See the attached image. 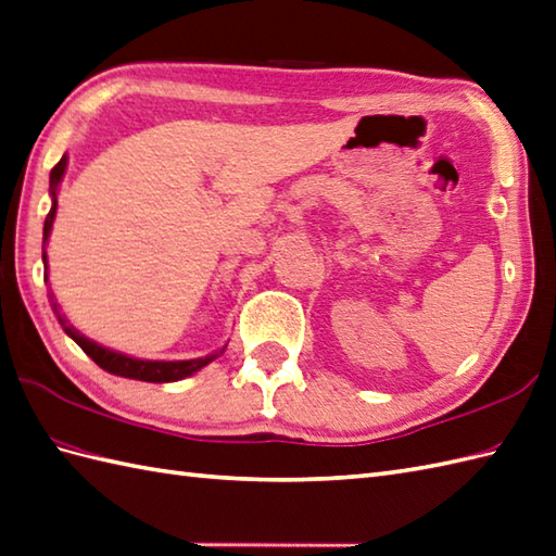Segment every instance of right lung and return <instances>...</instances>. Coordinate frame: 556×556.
<instances>
[{
	"label": "right lung",
	"instance_id": "obj_1",
	"mask_svg": "<svg viewBox=\"0 0 556 556\" xmlns=\"http://www.w3.org/2000/svg\"><path fill=\"white\" fill-rule=\"evenodd\" d=\"M67 160L65 155L56 162V167L51 169L49 174V193H51V210L45 219V242L49 240L51 233V224H53V216H56V188L63 179V172H65ZM42 260L47 262V252L42 254ZM59 314V311H56ZM63 330L73 337V340L83 346L85 354L99 365V368L119 375V377H129V380H139V382H176V380H184V377L198 372L200 368H205L207 363H212L219 354H212L205 358H193V361H141V358H131L125 354H117V351L111 349H103L97 342L87 340L85 334H79L73 325H67L65 318H61Z\"/></svg>",
	"mask_w": 556,
	"mask_h": 556
}]
</instances>
